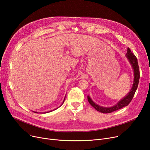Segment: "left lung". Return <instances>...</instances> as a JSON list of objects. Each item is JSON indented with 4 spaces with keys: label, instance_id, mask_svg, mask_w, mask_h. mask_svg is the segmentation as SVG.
Returning <instances> with one entry per match:
<instances>
[{
    "label": "left lung",
    "instance_id": "1",
    "mask_svg": "<svg viewBox=\"0 0 150 150\" xmlns=\"http://www.w3.org/2000/svg\"><path fill=\"white\" fill-rule=\"evenodd\" d=\"M126 56L127 57V60L130 62V64H131V66L134 71V81H133V84L131 91H129V92L127 93V94L125 97H123L122 99H121L118 103H117L116 105L111 107H102L97 105V104H96L93 102V100L91 99L90 96L88 95V100L89 103L97 110V111L103 113H112L113 112L116 111V110H118L119 109L122 108V107L127 106L129 104V103L132 100L133 97L135 94V91L138 87V84H139V79H140V71H139V67L138 65L137 59L135 56L132 53L129 48H127V51L126 54Z\"/></svg>",
    "mask_w": 150,
    "mask_h": 150
}]
</instances>
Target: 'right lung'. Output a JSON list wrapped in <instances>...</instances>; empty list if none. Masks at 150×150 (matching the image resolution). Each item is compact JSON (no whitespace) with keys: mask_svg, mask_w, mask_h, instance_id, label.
Segmentation results:
<instances>
[{"mask_svg":"<svg viewBox=\"0 0 150 150\" xmlns=\"http://www.w3.org/2000/svg\"><path fill=\"white\" fill-rule=\"evenodd\" d=\"M65 98H66V96H65V97H64V100H63V102H62V103H64V100H65ZM57 108H56L55 110H56ZM52 112V110L51 111H50V112H43L42 113H48V112ZM34 113H38V112H34Z\"/></svg>","mask_w":150,"mask_h":150,"instance_id":"right-lung-1","label":"right lung"}]
</instances>
